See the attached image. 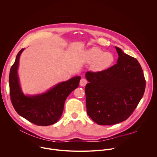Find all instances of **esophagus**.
<instances>
[{
    "mask_svg": "<svg viewBox=\"0 0 157 157\" xmlns=\"http://www.w3.org/2000/svg\"><path fill=\"white\" fill-rule=\"evenodd\" d=\"M87 83V81L86 79L85 78H81V80H80V82H79V84L81 86H85L86 84Z\"/></svg>",
    "mask_w": 157,
    "mask_h": 157,
    "instance_id": "obj_1",
    "label": "esophagus"
}]
</instances>
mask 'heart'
I'll use <instances>...</instances> for the list:
<instances>
[{"instance_id":"b5f03b06","label":"heart","mask_w":157,"mask_h":157,"mask_svg":"<svg viewBox=\"0 0 157 157\" xmlns=\"http://www.w3.org/2000/svg\"><path fill=\"white\" fill-rule=\"evenodd\" d=\"M86 58L88 62L93 63V68L95 71H102L108 68L114 60V57L111 53L104 52L96 47L87 51Z\"/></svg>"}]
</instances>
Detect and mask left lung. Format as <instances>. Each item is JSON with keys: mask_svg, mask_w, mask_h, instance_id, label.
Wrapping results in <instances>:
<instances>
[{"mask_svg": "<svg viewBox=\"0 0 157 157\" xmlns=\"http://www.w3.org/2000/svg\"><path fill=\"white\" fill-rule=\"evenodd\" d=\"M117 63L101 71H87V114L99 125H110L127 120L142 98L145 79L135 58L116 47Z\"/></svg>", "mask_w": 157, "mask_h": 157, "instance_id": "left-lung-1", "label": "left lung"}]
</instances>
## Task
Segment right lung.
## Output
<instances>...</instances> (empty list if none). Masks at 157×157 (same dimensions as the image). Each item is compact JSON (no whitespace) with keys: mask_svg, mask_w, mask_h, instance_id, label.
<instances>
[{"mask_svg":"<svg viewBox=\"0 0 157 157\" xmlns=\"http://www.w3.org/2000/svg\"><path fill=\"white\" fill-rule=\"evenodd\" d=\"M22 48L17 54L9 74L10 96L17 113L29 122L39 126L56 123L61 117L66 99L79 84L81 77L76 76L61 82L41 95L26 96L21 91L17 70Z\"/></svg>","mask_w":157,"mask_h":157,"instance_id":"obj_1","label":"right lung"}]
</instances>
